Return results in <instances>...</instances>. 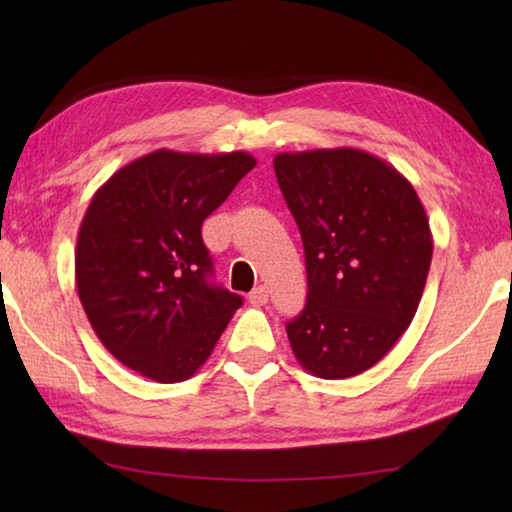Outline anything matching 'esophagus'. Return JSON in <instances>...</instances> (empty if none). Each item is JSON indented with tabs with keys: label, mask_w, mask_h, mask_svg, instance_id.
Wrapping results in <instances>:
<instances>
[{
	"label": "esophagus",
	"mask_w": 512,
	"mask_h": 512,
	"mask_svg": "<svg viewBox=\"0 0 512 512\" xmlns=\"http://www.w3.org/2000/svg\"><path fill=\"white\" fill-rule=\"evenodd\" d=\"M248 300H250V305H255V307H262V305H266V302H268V289L264 287V284H259L257 289L250 291Z\"/></svg>",
	"instance_id": "esophagus-1"
}]
</instances>
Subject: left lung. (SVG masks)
<instances>
[{"instance_id":"obj_1","label":"left lung","mask_w":512,"mask_h":512,"mask_svg":"<svg viewBox=\"0 0 512 512\" xmlns=\"http://www.w3.org/2000/svg\"><path fill=\"white\" fill-rule=\"evenodd\" d=\"M273 167L307 264L291 350L320 379L361 375L418 311L433 253L427 212L400 171L350 146L277 153Z\"/></svg>"}]
</instances>
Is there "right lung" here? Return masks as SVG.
<instances>
[{"label": "right lung", "instance_id": "1", "mask_svg": "<svg viewBox=\"0 0 512 512\" xmlns=\"http://www.w3.org/2000/svg\"><path fill=\"white\" fill-rule=\"evenodd\" d=\"M255 158L153 151L92 196L76 239V289L94 334L126 368L160 384L194 375L241 296L214 275L201 225Z\"/></svg>", "mask_w": 512, "mask_h": 512}]
</instances>
